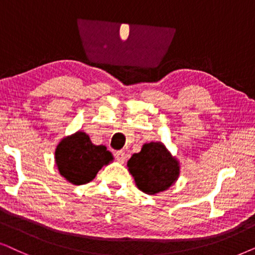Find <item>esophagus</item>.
Returning <instances> with one entry per match:
<instances>
[{
	"instance_id": "esophagus-1",
	"label": "esophagus",
	"mask_w": 255,
	"mask_h": 255,
	"mask_svg": "<svg viewBox=\"0 0 255 255\" xmlns=\"http://www.w3.org/2000/svg\"><path fill=\"white\" fill-rule=\"evenodd\" d=\"M115 156H117V159L120 163H125L126 161V152L124 150H119L115 152Z\"/></svg>"
}]
</instances>
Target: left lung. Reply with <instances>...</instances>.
Returning a JSON list of instances; mask_svg holds the SVG:
<instances>
[{"label": "left lung", "instance_id": "left-lung-1", "mask_svg": "<svg viewBox=\"0 0 255 255\" xmlns=\"http://www.w3.org/2000/svg\"><path fill=\"white\" fill-rule=\"evenodd\" d=\"M128 170L135 184L147 195L165 191L177 181L179 163L162 142L144 143L128 159Z\"/></svg>", "mask_w": 255, "mask_h": 255}]
</instances>
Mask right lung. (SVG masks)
Listing matches in <instances>:
<instances>
[{
  "mask_svg": "<svg viewBox=\"0 0 255 255\" xmlns=\"http://www.w3.org/2000/svg\"><path fill=\"white\" fill-rule=\"evenodd\" d=\"M54 159L59 174L74 185L86 184L104 165L113 161L105 145H96L84 131L64 137L57 145Z\"/></svg>",
  "mask_w": 255,
  "mask_h": 255,
  "instance_id": "add662e5",
  "label": "right lung"
}]
</instances>
